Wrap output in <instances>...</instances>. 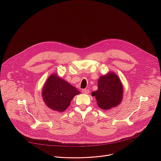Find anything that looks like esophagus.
I'll list each match as a JSON object with an SVG mask.
<instances>
[{
	"label": "esophagus",
	"instance_id": "1",
	"mask_svg": "<svg viewBox=\"0 0 161 161\" xmlns=\"http://www.w3.org/2000/svg\"><path fill=\"white\" fill-rule=\"evenodd\" d=\"M82 92L83 93L87 94V93H89V90H87V89H84V90H82Z\"/></svg>",
	"mask_w": 161,
	"mask_h": 161
}]
</instances>
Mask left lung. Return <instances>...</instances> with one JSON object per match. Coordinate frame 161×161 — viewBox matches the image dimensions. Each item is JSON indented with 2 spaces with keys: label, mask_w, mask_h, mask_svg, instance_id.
Returning a JSON list of instances; mask_svg holds the SVG:
<instances>
[{
  "label": "left lung",
  "mask_w": 161,
  "mask_h": 161,
  "mask_svg": "<svg viewBox=\"0 0 161 161\" xmlns=\"http://www.w3.org/2000/svg\"><path fill=\"white\" fill-rule=\"evenodd\" d=\"M98 106L102 110H109L121 103L123 87L118 76L113 72L102 75L98 80V89L92 92Z\"/></svg>",
  "instance_id": "8db88e82"
}]
</instances>
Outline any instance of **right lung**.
<instances>
[{
  "mask_svg": "<svg viewBox=\"0 0 161 161\" xmlns=\"http://www.w3.org/2000/svg\"><path fill=\"white\" fill-rule=\"evenodd\" d=\"M42 92L46 106L59 112L65 111L74 97L80 93L68 82L59 77L56 73L49 76Z\"/></svg>",
  "mask_w": 161,
  "mask_h": 161,
  "instance_id": "right-lung-1",
  "label": "right lung"
}]
</instances>
